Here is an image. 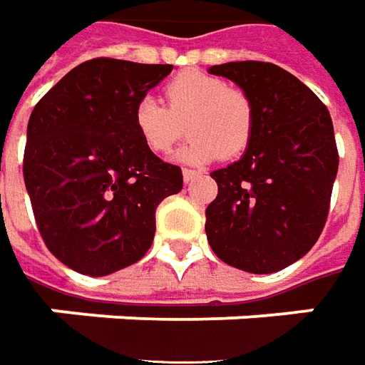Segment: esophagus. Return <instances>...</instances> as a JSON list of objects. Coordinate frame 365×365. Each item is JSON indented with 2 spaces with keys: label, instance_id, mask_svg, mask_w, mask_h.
I'll return each mask as SVG.
<instances>
[{
  "label": "esophagus",
  "instance_id": "34e87169",
  "mask_svg": "<svg viewBox=\"0 0 365 365\" xmlns=\"http://www.w3.org/2000/svg\"><path fill=\"white\" fill-rule=\"evenodd\" d=\"M197 177H200V173H197V170H190V168H185V170H182V180H185L187 185L188 182H192Z\"/></svg>",
  "mask_w": 365,
  "mask_h": 365
}]
</instances>
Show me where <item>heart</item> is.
I'll list each match as a JSON object with an SVG mask.
<instances>
[{
	"label": "heart",
	"mask_w": 365,
	"mask_h": 365,
	"mask_svg": "<svg viewBox=\"0 0 365 365\" xmlns=\"http://www.w3.org/2000/svg\"><path fill=\"white\" fill-rule=\"evenodd\" d=\"M165 102L140 98L132 124L153 154H168L185 134L190 140L178 160L205 165L215 158H235L245 150L255 130V106L247 92L231 88L217 76L188 70L165 86Z\"/></svg>",
	"instance_id": "heart-1"
}]
</instances>
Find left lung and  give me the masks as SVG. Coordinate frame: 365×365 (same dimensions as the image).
<instances>
[{"label":"left lung","mask_w":365,"mask_h":365,"mask_svg":"<svg viewBox=\"0 0 365 365\" xmlns=\"http://www.w3.org/2000/svg\"><path fill=\"white\" fill-rule=\"evenodd\" d=\"M209 72L249 94L255 130L237 163L211 173L219 192L205 211L207 239L227 265L275 273L302 259L324 231L339 165L331 116L275 63L229 62Z\"/></svg>","instance_id":"left-lung-1"}]
</instances>
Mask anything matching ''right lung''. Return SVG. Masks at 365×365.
Wrapping results in <instances>:
<instances>
[{"instance_id":"right-lung-1","label":"right lung","mask_w":365,"mask_h":365,"mask_svg":"<svg viewBox=\"0 0 365 365\" xmlns=\"http://www.w3.org/2000/svg\"><path fill=\"white\" fill-rule=\"evenodd\" d=\"M170 70L94 58L31 112L24 180L41 239L66 267L102 277L153 245L156 207L180 192L182 170L144 146L132 110Z\"/></svg>"}]
</instances>
